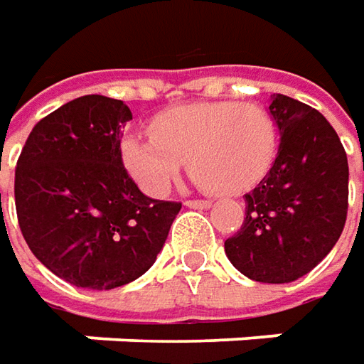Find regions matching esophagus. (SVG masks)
Segmentation results:
<instances>
[{
  "mask_svg": "<svg viewBox=\"0 0 364 364\" xmlns=\"http://www.w3.org/2000/svg\"><path fill=\"white\" fill-rule=\"evenodd\" d=\"M184 204H186L188 208H208V206H210V200H198V198L194 200V198H190V200H186Z\"/></svg>",
  "mask_w": 364,
  "mask_h": 364,
  "instance_id": "obj_1",
  "label": "esophagus"
}]
</instances>
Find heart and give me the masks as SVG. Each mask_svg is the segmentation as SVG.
<instances>
[{
    "instance_id": "b5f03b06",
    "label": "heart",
    "mask_w": 364,
    "mask_h": 364,
    "mask_svg": "<svg viewBox=\"0 0 364 364\" xmlns=\"http://www.w3.org/2000/svg\"><path fill=\"white\" fill-rule=\"evenodd\" d=\"M154 140L129 135L121 156L141 188L160 196L190 160V174L208 192L237 194L253 188L272 170L279 132L259 105L235 101L190 103L154 117Z\"/></svg>"
}]
</instances>
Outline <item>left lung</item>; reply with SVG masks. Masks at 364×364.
<instances>
[{
  "instance_id": "obj_1",
  "label": "left lung",
  "mask_w": 364,
  "mask_h": 364,
  "mask_svg": "<svg viewBox=\"0 0 364 364\" xmlns=\"http://www.w3.org/2000/svg\"><path fill=\"white\" fill-rule=\"evenodd\" d=\"M269 113L282 144L272 170L245 194L241 231L225 253L249 279L294 282L336 245L348 210L346 151L326 117L286 95H272Z\"/></svg>"
}]
</instances>
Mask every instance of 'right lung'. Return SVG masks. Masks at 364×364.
<instances>
[{"label":"right lung","mask_w":364,"mask_h":364,"mask_svg":"<svg viewBox=\"0 0 364 364\" xmlns=\"http://www.w3.org/2000/svg\"><path fill=\"white\" fill-rule=\"evenodd\" d=\"M123 101L85 95L34 125L16 166V210L36 259L77 287L113 289L154 265L182 204L127 174ZM1 198V196H0Z\"/></svg>","instance_id":"obj_1"}]
</instances>
